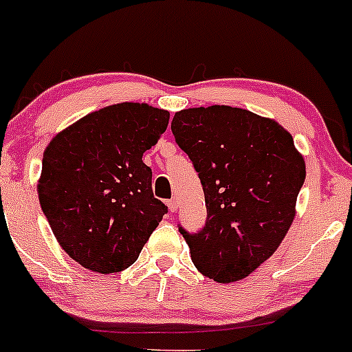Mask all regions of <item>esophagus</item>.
<instances>
[{"mask_svg": "<svg viewBox=\"0 0 352 352\" xmlns=\"http://www.w3.org/2000/svg\"><path fill=\"white\" fill-rule=\"evenodd\" d=\"M167 206H168V208H170V212H177V208H179V204H177L175 199L167 200Z\"/></svg>", "mask_w": 352, "mask_h": 352, "instance_id": "1", "label": "esophagus"}]
</instances>
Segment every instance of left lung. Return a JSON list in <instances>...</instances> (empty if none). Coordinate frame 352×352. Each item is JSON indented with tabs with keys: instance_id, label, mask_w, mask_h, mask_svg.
I'll list each match as a JSON object with an SVG mask.
<instances>
[{
	"instance_id": "8db88e82",
	"label": "left lung",
	"mask_w": 352,
	"mask_h": 352,
	"mask_svg": "<svg viewBox=\"0 0 352 352\" xmlns=\"http://www.w3.org/2000/svg\"><path fill=\"white\" fill-rule=\"evenodd\" d=\"M172 132L202 182L206 227L180 234L192 262L220 284L252 274L284 241L296 217L306 162L272 118L212 105L177 111Z\"/></svg>"
}]
</instances>
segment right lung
I'll return each instance as SVG.
<instances>
[{"instance_id": "add662e5", "label": "right lung", "mask_w": 352, "mask_h": 352, "mask_svg": "<svg viewBox=\"0 0 352 352\" xmlns=\"http://www.w3.org/2000/svg\"><path fill=\"white\" fill-rule=\"evenodd\" d=\"M170 113L123 102L85 115L52 138L38 199L58 244L98 274L125 270L167 214L142 160L167 130Z\"/></svg>"}]
</instances>
